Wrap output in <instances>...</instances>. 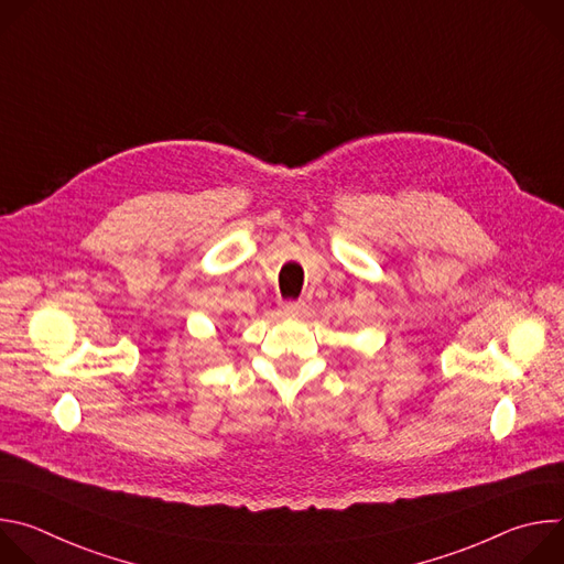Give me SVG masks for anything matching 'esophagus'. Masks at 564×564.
Returning a JSON list of instances; mask_svg holds the SVG:
<instances>
[{"mask_svg":"<svg viewBox=\"0 0 564 564\" xmlns=\"http://www.w3.org/2000/svg\"><path fill=\"white\" fill-rule=\"evenodd\" d=\"M305 312V303L303 301H288L281 305V314L283 316H299Z\"/></svg>","mask_w":564,"mask_h":564,"instance_id":"esophagus-1","label":"esophagus"}]
</instances>
